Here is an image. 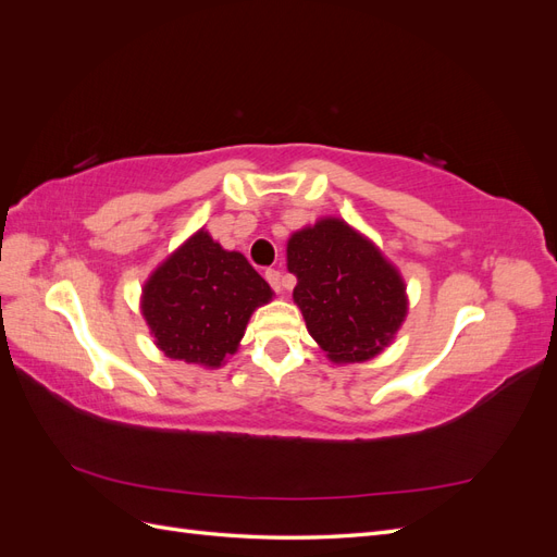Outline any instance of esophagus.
Instances as JSON below:
<instances>
[{
  "label": "esophagus",
  "mask_w": 557,
  "mask_h": 557,
  "mask_svg": "<svg viewBox=\"0 0 557 557\" xmlns=\"http://www.w3.org/2000/svg\"><path fill=\"white\" fill-rule=\"evenodd\" d=\"M264 278L269 281V285H272V288H274L276 293H283V290H285V283H283V276H281L278 269H267Z\"/></svg>",
  "instance_id": "esophagus-1"
}]
</instances>
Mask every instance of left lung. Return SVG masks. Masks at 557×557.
<instances>
[{
    "mask_svg": "<svg viewBox=\"0 0 557 557\" xmlns=\"http://www.w3.org/2000/svg\"><path fill=\"white\" fill-rule=\"evenodd\" d=\"M288 272L309 334L336 364L372 360L409 311L407 283L381 248L342 218H318L288 239Z\"/></svg>",
    "mask_w": 557,
    "mask_h": 557,
    "instance_id": "left-lung-1",
    "label": "left lung"
}]
</instances>
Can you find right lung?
<instances>
[{"mask_svg":"<svg viewBox=\"0 0 557 557\" xmlns=\"http://www.w3.org/2000/svg\"><path fill=\"white\" fill-rule=\"evenodd\" d=\"M272 297L239 250H225L201 227L148 276L141 315L166 358L218 369L237 352L252 311Z\"/></svg>","mask_w":557,"mask_h":557,"instance_id":"right-lung-1","label":"right lung"}]
</instances>
